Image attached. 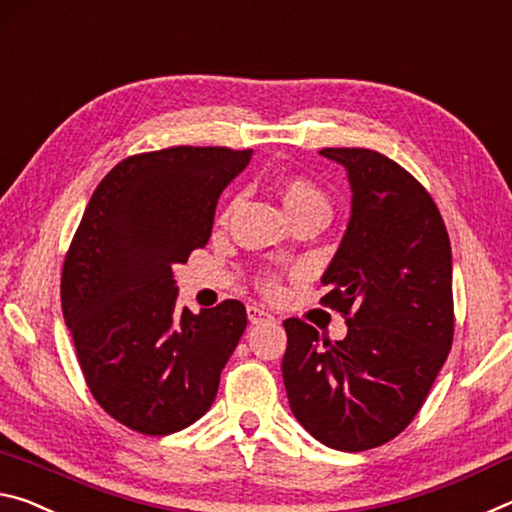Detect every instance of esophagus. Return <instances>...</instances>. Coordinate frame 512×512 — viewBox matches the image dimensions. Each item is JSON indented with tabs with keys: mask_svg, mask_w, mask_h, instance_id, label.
<instances>
[{
	"mask_svg": "<svg viewBox=\"0 0 512 512\" xmlns=\"http://www.w3.org/2000/svg\"><path fill=\"white\" fill-rule=\"evenodd\" d=\"M247 317L251 324H261L267 320H274V317L265 311V308H258V306H247Z\"/></svg>",
	"mask_w": 512,
	"mask_h": 512,
	"instance_id": "obj_1",
	"label": "esophagus"
}]
</instances>
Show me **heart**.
<instances>
[{
	"instance_id": "obj_1",
	"label": "heart",
	"mask_w": 512,
	"mask_h": 512,
	"mask_svg": "<svg viewBox=\"0 0 512 512\" xmlns=\"http://www.w3.org/2000/svg\"><path fill=\"white\" fill-rule=\"evenodd\" d=\"M281 199L283 206L290 217H295L299 213L313 211V208H324L326 211V197L324 192L315 186L313 181H308L304 177H292L281 183ZM267 290H276V283L270 279L265 283Z\"/></svg>"
}]
</instances>
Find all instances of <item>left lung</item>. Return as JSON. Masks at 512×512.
Masks as SVG:
<instances>
[{"label":"left lung","mask_w":512,"mask_h":512,"mask_svg":"<svg viewBox=\"0 0 512 512\" xmlns=\"http://www.w3.org/2000/svg\"><path fill=\"white\" fill-rule=\"evenodd\" d=\"M345 167L351 213L322 274V304L347 317L342 340L286 320L283 383L297 422L338 451L399 435L422 408L454 338L451 245L420 183L372 149L329 147Z\"/></svg>","instance_id":"1"}]
</instances>
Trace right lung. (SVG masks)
<instances>
[{"label":"right lung","mask_w":512,"mask_h":512,"mask_svg":"<svg viewBox=\"0 0 512 512\" xmlns=\"http://www.w3.org/2000/svg\"><path fill=\"white\" fill-rule=\"evenodd\" d=\"M254 152L170 147L131 156L99 183L65 256L61 306L92 397L145 435L213 406L247 311L226 299L179 311L174 267L204 247L222 190Z\"/></svg>","instance_id":"obj_1"}]
</instances>
